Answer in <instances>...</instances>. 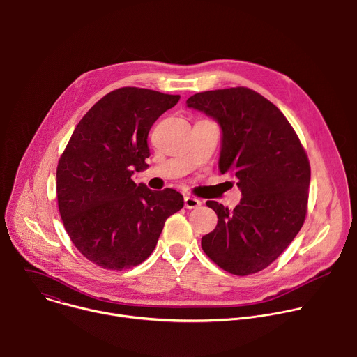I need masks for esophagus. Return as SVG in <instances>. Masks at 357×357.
<instances>
[{
    "label": "esophagus",
    "mask_w": 357,
    "mask_h": 357,
    "mask_svg": "<svg viewBox=\"0 0 357 357\" xmlns=\"http://www.w3.org/2000/svg\"><path fill=\"white\" fill-rule=\"evenodd\" d=\"M200 205H202V202L199 199L190 197V196L185 197V208L186 209H197V208H200Z\"/></svg>",
    "instance_id": "34e87169"
}]
</instances>
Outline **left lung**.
I'll list each match as a JSON object with an SVG mask.
<instances>
[{
    "instance_id": "obj_1",
    "label": "left lung",
    "mask_w": 357,
    "mask_h": 357,
    "mask_svg": "<svg viewBox=\"0 0 357 357\" xmlns=\"http://www.w3.org/2000/svg\"><path fill=\"white\" fill-rule=\"evenodd\" d=\"M186 107L219 124V171L236 178L243 196L233 211L206 202L219 220L213 231L202 237V248L227 273H259L303 225L311 182L307 154L285 116L251 89L196 93L186 100Z\"/></svg>"
}]
</instances>
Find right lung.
<instances>
[{"label": "right lung", "mask_w": 357, "mask_h": 357, "mask_svg": "<svg viewBox=\"0 0 357 357\" xmlns=\"http://www.w3.org/2000/svg\"><path fill=\"white\" fill-rule=\"evenodd\" d=\"M181 96L121 87L98 100L76 126L56 171L58 205L76 248L107 270L141 264L165 220L183 208L174 190L137 185L148 168V132Z\"/></svg>", "instance_id": "1"}]
</instances>
